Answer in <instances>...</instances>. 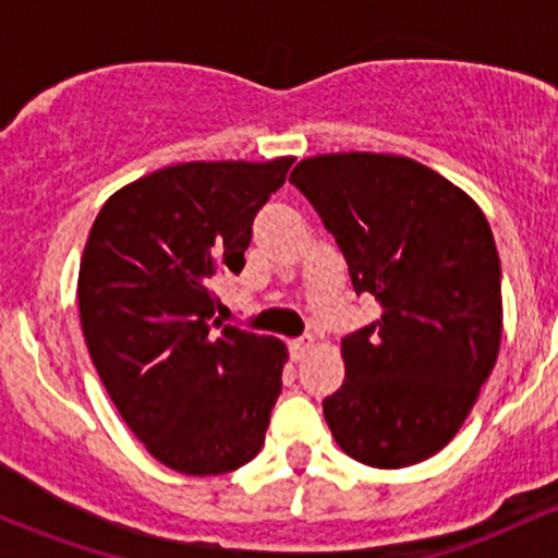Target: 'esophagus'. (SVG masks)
<instances>
[{
	"instance_id": "obj_1",
	"label": "esophagus",
	"mask_w": 558,
	"mask_h": 558,
	"mask_svg": "<svg viewBox=\"0 0 558 558\" xmlns=\"http://www.w3.org/2000/svg\"><path fill=\"white\" fill-rule=\"evenodd\" d=\"M315 345V338L312 336H304V338H296V341H291V356L293 362H301L306 354H310V349Z\"/></svg>"
}]
</instances>
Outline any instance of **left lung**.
Returning a JSON list of instances; mask_svg holds the SVG:
<instances>
[{
    "instance_id": "left-lung-1",
    "label": "left lung",
    "mask_w": 558,
    "mask_h": 558,
    "mask_svg": "<svg viewBox=\"0 0 558 558\" xmlns=\"http://www.w3.org/2000/svg\"><path fill=\"white\" fill-rule=\"evenodd\" d=\"M291 183L312 202L380 317L341 341L345 380L323 401L356 462H425L464 425L498 360L501 262L483 209L417 159L306 157Z\"/></svg>"
}]
</instances>
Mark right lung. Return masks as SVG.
Here are the masks:
<instances>
[{"instance_id": "1", "label": "right lung", "mask_w": 558, "mask_h": 558, "mask_svg": "<svg viewBox=\"0 0 558 558\" xmlns=\"http://www.w3.org/2000/svg\"><path fill=\"white\" fill-rule=\"evenodd\" d=\"M293 157L183 162L123 185L96 215L78 312L107 393L146 451L183 475H222L265 446L283 341L215 319V278L241 272L254 215Z\"/></svg>"}]
</instances>
